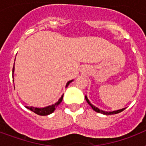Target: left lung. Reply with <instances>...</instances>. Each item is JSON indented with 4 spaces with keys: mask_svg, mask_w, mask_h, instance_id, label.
<instances>
[{
    "mask_svg": "<svg viewBox=\"0 0 146 146\" xmlns=\"http://www.w3.org/2000/svg\"><path fill=\"white\" fill-rule=\"evenodd\" d=\"M85 98H86V100L87 103L90 105V106L92 107V108L93 109L94 111H96V112H98V113H103V114H106V115H111V114H116V113H120V112H122L123 110H124L125 108H123V109H120V110H117V111H112V112H108V111H102V110H100V109H98V108H96V107H95L94 105H92V104L90 103V102L89 101V99H88V98L86 97V96H85Z\"/></svg>",
    "mask_w": 146,
    "mask_h": 146,
    "instance_id": "obj_1",
    "label": "left lung"
}]
</instances>
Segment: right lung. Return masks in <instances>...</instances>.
<instances>
[{
  "instance_id": "1",
  "label": "right lung",
  "mask_w": 146,
  "mask_h": 146,
  "mask_svg": "<svg viewBox=\"0 0 146 146\" xmlns=\"http://www.w3.org/2000/svg\"><path fill=\"white\" fill-rule=\"evenodd\" d=\"M13 71H14V66H13ZM72 81H73V80L69 81V82L66 83V87L68 86V85L70 84ZM63 96H62L61 97H60V98L58 100V102H57V103H55L54 104H52V105H50V106L46 107V108H34V107H26V108H27L28 109H29L30 111H33L34 113H35L36 114H38V115H41V116L48 115V114L53 113V112L54 111L55 108H56L59 105L60 103L62 102V100H63Z\"/></svg>"
}]
</instances>
